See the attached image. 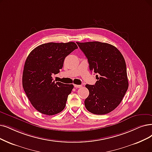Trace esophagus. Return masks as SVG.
<instances>
[{
	"label": "esophagus",
	"instance_id": "obj_1",
	"mask_svg": "<svg viewBox=\"0 0 152 152\" xmlns=\"http://www.w3.org/2000/svg\"><path fill=\"white\" fill-rule=\"evenodd\" d=\"M74 87L77 88H82V86H81V85H74Z\"/></svg>",
	"mask_w": 152,
	"mask_h": 152
}]
</instances>
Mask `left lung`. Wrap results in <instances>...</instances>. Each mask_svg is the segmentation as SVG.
<instances>
[{
    "instance_id": "left-lung-1",
    "label": "left lung",
    "mask_w": 152,
    "mask_h": 152,
    "mask_svg": "<svg viewBox=\"0 0 152 152\" xmlns=\"http://www.w3.org/2000/svg\"><path fill=\"white\" fill-rule=\"evenodd\" d=\"M86 55L90 71L97 80L94 86L87 84L89 95L85 100L87 110L104 115L116 108L129 87L125 59L115 46L100 42H77Z\"/></svg>"
}]
</instances>
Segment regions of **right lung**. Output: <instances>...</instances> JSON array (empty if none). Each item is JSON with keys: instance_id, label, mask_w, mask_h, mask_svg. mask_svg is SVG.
<instances>
[{"instance_id": "right-lung-1", "label": "right lung", "mask_w": 152, "mask_h": 152, "mask_svg": "<svg viewBox=\"0 0 152 152\" xmlns=\"http://www.w3.org/2000/svg\"><path fill=\"white\" fill-rule=\"evenodd\" d=\"M78 48L73 42L42 44L29 53L22 75V86L32 106L39 112L53 115L65 107L72 84L55 82L52 75L63 67L65 58Z\"/></svg>"}]
</instances>
